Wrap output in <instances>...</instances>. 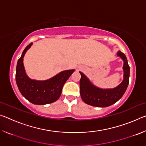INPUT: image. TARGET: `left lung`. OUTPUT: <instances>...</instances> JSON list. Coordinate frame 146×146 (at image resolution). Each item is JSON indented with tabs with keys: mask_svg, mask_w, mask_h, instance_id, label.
<instances>
[{
	"mask_svg": "<svg viewBox=\"0 0 146 146\" xmlns=\"http://www.w3.org/2000/svg\"><path fill=\"white\" fill-rule=\"evenodd\" d=\"M117 56L122 58L124 62L123 66L124 74L122 82L114 89L102 90L95 87L82 73L80 72V93L82 99L87 104L96 107H108L117 102L124 94L129 84L130 68L124 54L118 51Z\"/></svg>",
	"mask_w": 146,
	"mask_h": 146,
	"instance_id": "obj_1",
	"label": "left lung"
}]
</instances>
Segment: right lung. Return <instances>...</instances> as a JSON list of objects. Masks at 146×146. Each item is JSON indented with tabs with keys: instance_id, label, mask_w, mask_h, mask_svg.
<instances>
[{
	"instance_id": "add662e5",
	"label": "right lung",
	"mask_w": 146,
	"mask_h": 146,
	"mask_svg": "<svg viewBox=\"0 0 146 146\" xmlns=\"http://www.w3.org/2000/svg\"><path fill=\"white\" fill-rule=\"evenodd\" d=\"M30 43L24 49L16 68V82L20 92L34 104L44 105L55 102L61 95L63 86L74 72V70L62 71L49 80L38 81L31 80L26 75L23 64V58Z\"/></svg>"
}]
</instances>
